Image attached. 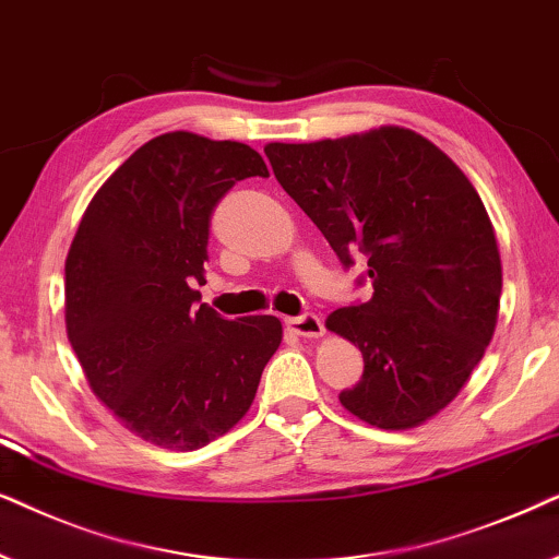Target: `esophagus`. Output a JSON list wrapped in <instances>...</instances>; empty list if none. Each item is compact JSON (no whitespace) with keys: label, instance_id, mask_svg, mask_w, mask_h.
I'll return each mask as SVG.
<instances>
[{"label":"esophagus","instance_id":"34e87169","mask_svg":"<svg viewBox=\"0 0 559 559\" xmlns=\"http://www.w3.org/2000/svg\"><path fill=\"white\" fill-rule=\"evenodd\" d=\"M286 326L294 334H299V337H322V332H324L322 319H319L317 314H311V311H307V314H301V317H288Z\"/></svg>","mask_w":559,"mask_h":559}]
</instances>
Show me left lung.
Masks as SVG:
<instances>
[{"label": "left lung", "instance_id": "1", "mask_svg": "<svg viewBox=\"0 0 559 559\" xmlns=\"http://www.w3.org/2000/svg\"><path fill=\"white\" fill-rule=\"evenodd\" d=\"M265 155L340 263L368 260L373 296L326 317L366 362L340 404L381 429L440 414L486 353L501 301V255L478 191L404 128L271 143Z\"/></svg>", "mask_w": 559, "mask_h": 559}]
</instances>
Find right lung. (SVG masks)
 I'll return each instance as SVG.
<instances>
[{"mask_svg": "<svg viewBox=\"0 0 559 559\" xmlns=\"http://www.w3.org/2000/svg\"><path fill=\"white\" fill-rule=\"evenodd\" d=\"M267 176L250 145L166 132L138 147L88 202L66 258V332L119 421L166 450H199L248 414L284 330L202 301L214 206Z\"/></svg>", "mask_w": 559, "mask_h": 559, "instance_id": "add662e5", "label": "right lung"}]
</instances>
